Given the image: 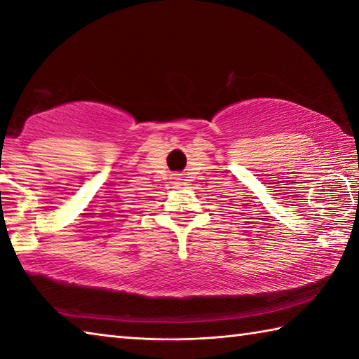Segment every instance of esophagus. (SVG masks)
<instances>
[{"mask_svg": "<svg viewBox=\"0 0 359 359\" xmlns=\"http://www.w3.org/2000/svg\"><path fill=\"white\" fill-rule=\"evenodd\" d=\"M184 180H185V179H182V174H175L174 177H172V185H174L175 188H180L182 185L185 184Z\"/></svg>", "mask_w": 359, "mask_h": 359, "instance_id": "1", "label": "esophagus"}]
</instances>
